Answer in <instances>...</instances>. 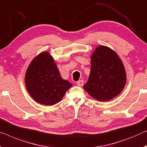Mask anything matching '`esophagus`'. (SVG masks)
<instances>
[{"label": "esophagus", "instance_id": "34e87169", "mask_svg": "<svg viewBox=\"0 0 147 147\" xmlns=\"http://www.w3.org/2000/svg\"><path fill=\"white\" fill-rule=\"evenodd\" d=\"M76 84H77V86H82L83 84H84V81L82 80H78V82H76Z\"/></svg>", "mask_w": 147, "mask_h": 147}]
</instances>
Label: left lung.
Wrapping results in <instances>:
<instances>
[{
	"label": "left lung",
	"instance_id": "8db88e82",
	"mask_svg": "<svg viewBox=\"0 0 147 147\" xmlns=\"http://www.w3.org/2000/svg\"><path fill=\"white\" fill-rule=\"evenodd\" d=\"M90 57V73L83 88L98 101H109L119 95L125 86L123 63L113 49L104 45L96 47Z\"/></svg>",
	"mask_w": 147,
	"mask_h": 147
}]
</instances>
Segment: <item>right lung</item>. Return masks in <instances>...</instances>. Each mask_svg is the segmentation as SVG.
Masks as SVG:
<instances>
[{"label": "right lung", "mask_w": 147, "mask_h": 147, "mask_svg": "<svg viewBox=\"0 0 147 147\" xmlns=\"http://www.w3.org/2000/svg\"><path fill=\"white\" fill-rule=\"evenodd\" d=\"M26 89L35 101L45 106L59 102L72 84L61 76L53 58L49 53H39L26 70Z\"/></svg>", "instance_id": "obj_1"}]
</instances>
